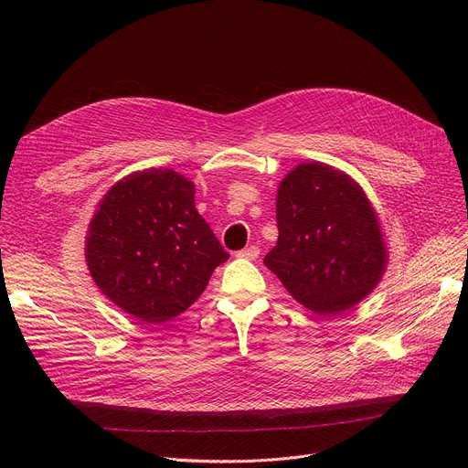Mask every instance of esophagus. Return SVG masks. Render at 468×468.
<instances>
[{
	"label": "esophagus",
	"mask_w": 468,
	"mask_h": 468,
	"mask_svg": "<svg viewBox=\"0 0 468 468\" xmlns=\"http://www.w3.org/2000/svg\"><path fill=\"white\" fill-rule=\"evenodd\" d=\"M239 258H244V260H256L260 256V249L258 247H249V249H242L237 252Z\"/></svg>",
	"instance_id": "1"
}]
</instances>
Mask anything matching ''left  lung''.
Listing matches in <instances>:
<instances>
[{
	"mask_svg": "<svg viewBox=\"0 0 468 468\" xmlns=\"http://www.w3.org/2000/svg\"><path fill=\"white\" fill-rule=\"evenodd\" d=\"M279 240L263 263L316 314L364 300L387 265L378 216L362 187L324 163L290 170L277 195Z\"/></svg>",
	"mask_w": 468,
	"mask_h": 468,
	"instance_id": "left-lung-1",
	"label": "left lung"
}]
</instances>
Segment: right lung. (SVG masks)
<instances>
[{"mask_svg":"<svg viewBox=\"0 0 468 468\" xmlns=\"http://www.w3.org/2000/svg\"><path fill=\"white\" fill-rule=\"evenodd\" d=\"M85 258L125 313L163 324L184 313L229 254L195 208V186L170 168L119 180L90 219Z\"/></svg>","mask_w":468,"mask_h":468,"instance_id":"obj_1","label":"right lung"}]
</instances>
